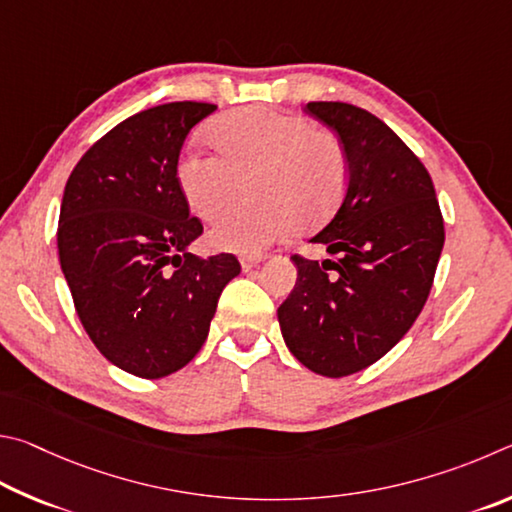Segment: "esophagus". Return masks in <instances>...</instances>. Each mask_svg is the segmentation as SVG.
Listing matches in <instances>:
<instances>
[{
    "label": "esophagus",
    "instance_id": "1",
    "mask_svg": "<svg viewBox=\"0 0 512 512\" xmlns=\"http://www.w3.org/2000/svg\"><path fill=\"white\" fill-rule=\"evenodd\" d=\"M261 261H263L261 256H242L240 258V265H242V270L249 272V270H254V267L261 263Z\"/></svg>",
    "mask_w": 512,
    "mask_h": 512
}]
</instances>
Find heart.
I'll return each instance as SVG.
<instances>
[{"instance_id": "heart-1", "label": "heart", "mask_w": 512, "mask_h": 512, "mask_svg": "<svg viewBox=\"0 0 512 512\" xmlns=\"http://www.w3.org/2000/svg\"><path fill=\"white\" fill-rule=\"evenodd\" d=\"M209 139L218 155L184 150L175 164L179 193L197 218L229 211L249 182L254 204L209 231V245L258 254L294 224L312 229L335 211L346 188V152L333 134L306 116L270 107H242L215 119Z\"/></svg>"}]
</instances>
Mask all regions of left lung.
I'll use <instances>...</instances> for the list:
<instances>
[{"instance_id": "8db88e82", "label": "left lung", "mask_w": 512, "mask_h": 512, "mask_svg": "<svg viewBox=\"0 0 512 512\" xmlns=\"http://www.w3.org/2000/svg\"><path fill=\"white\" fill-rule=\"evenodd\" d=\"M306 112L342 141L346 195L310 242L335 261L292 256L297 283L281 303L290 353L326 378L378 362L414 326L432 290L445 227L427 168L362 107L315 101Z\"/></svg>"}]
</instances>
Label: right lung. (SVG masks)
I'll use <instances>...</instances> for the list:
<instances>
[{
  "mask_svg": "<svg viewBox=\"0 0 512 512\" xmlns=\"http://www.w3.org/2000/svg\"><path fill=\"white\" fill-rule=\"evenodd\" d=\"M211 103L150 107L98 139L67 179L58 256L80 324L114 366L157 380L193 360L240 263L200 258L202 236L175 182V164Z\"/></svg>",
  "mask_w": 512,
  "mask_h": 512,
  "instance_id": "1",
  "label": "right lung"
}]
</instances>
